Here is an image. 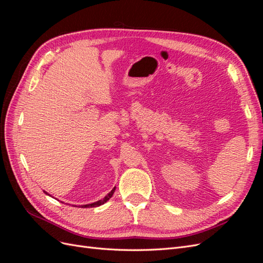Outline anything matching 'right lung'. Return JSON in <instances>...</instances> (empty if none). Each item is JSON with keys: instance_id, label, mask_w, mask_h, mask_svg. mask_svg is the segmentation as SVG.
<instances>
[{"instance_id": "add662e5", "label": "right lung", "mask_w": 263, "mask_h": 263, "mask_svg": "<svg viewBox=\"0 0 263 263\" xmlns=\"http://www.w3.org/2000/svg\"><path fill=\"white\" fill-rule=\"evenodd\" d=\"M114 192H115V187L110 191V192L103 198V200H100V201H98V202H95V203H92V204H86V205H82V208L83 209H86V208H97V206H100V205H102V204H104L105 202H107L110 197L113 196V194H114ZM47 194V193H46Z\"/></svg>"}]
</instances>
